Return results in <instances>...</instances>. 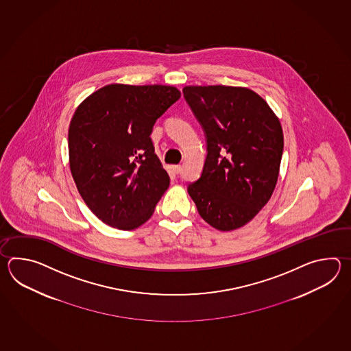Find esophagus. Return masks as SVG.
Listing matches in <instances>:
<instances>
[{
	"mask_svg": "<svg viewBox=\"0 0 351 351\" xmlns=\"http://www.w3.org/2000/svg\"><path fill=\"white\" fill-rule=\"evenodd\" d=\"M173 171L179 174V173L182 172V167L180 165H173Z\"/></svg>",
	"mask_w": 351,
	"mask_h": 351,
	"instance_id": "1",
	"label": "esophagus"
}]
</instances>
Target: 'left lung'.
Segmentation results:
<instances>
[{"label":"left lung","instance_id":"left-lung-1","mask_svg":"<svg viewBox=\"0 0 351 351\" xmlns=\"http://www.w3.org/2000/svg\"><path fill=\"white\" fill-rule=\"evenodd\" d=\"M206 135L201 177L188 184L199 216L219 231L250 222L276 186L284 150L280 120L258 94L224 85L186 86Z\"/></svg>","mask_w":351,"mask_h":351}]
</instances>
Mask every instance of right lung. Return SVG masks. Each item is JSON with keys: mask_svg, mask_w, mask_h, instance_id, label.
<instances>
[{"mask_svg": "<svg viewBox=\"0 0 351 351\" xmlns=\"http://www.w3.org/2000/svg\"><path fill=\"white\" fill-rule=\"evenodd\" d=\"M180 97L165 85L112 84L86 97L69 128L70 169L86 206L130 231L149 219L169 186L150 134Z\"/></svg>", "mask_w": 351, "mask_h": 351, "instance_id": "1", "label": "right lung"}]
</instances>
